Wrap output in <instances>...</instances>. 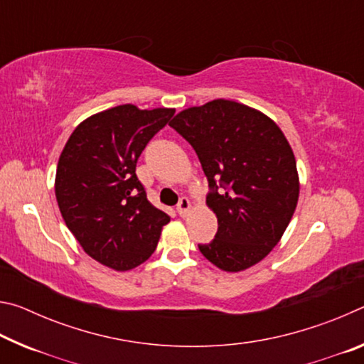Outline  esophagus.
Returning a JSON list of instances; mask_svg holds the SVG:
<instances>
[{"label": "esophagus", "mask_w": 364, "mask_h": 364, "mask_svg": "<svg viewBox=\"0 0 364 364\" xmlns=\"http://www.w3.org/2000/svg\"><path fill=\"white\" fill-rule=\"evenodd\" d=\"M189 210H191L189 199H188V197H181L180 202H178V205H176L178 215H180V217H186V215L189 213Z\"/></svg>", "instance_id": "34e87169"}]
</instances>
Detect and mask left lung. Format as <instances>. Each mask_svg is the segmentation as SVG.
Segmentation results:
<instances>
[{
  "instance_id": "obj_1",
  "label": "left lung",
  "mask_w": 364,
  "mask_h": 364,
  "mask_svg": "<svg viewBox=\"0 0 364 364\" xmlns=\"http://www.w3.org/2000/svg\"><path fill=\"white\" fill-rule=\"evenodd\" d=\"M170 127L193 146L207 176L218 231L199 244L225 271L258 263L279 242L299 200L294 152L279 127L244 104L215 100L178 114Z\"/></svg>"
}]
</instances>
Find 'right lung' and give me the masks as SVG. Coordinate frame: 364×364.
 <instances>
[{
  "label": "right lung",
  "instance_id": "1",
  "mask_svg": "<svg viewBox=\"0 0 364 364\" xmlns=\"http://www.w3.org/2000/svg\"><path fill=\"white\" fill-rule=\"evenodd\" d=\"M173 114L132 104L104 110L80 123L60 154L59 210L86 254L109 268L127 271L146 262L170 221L147 200L136 164Z\"/></svg>",
  "mask_w": 364,
  "mask_h": 364
}]
</instances>
